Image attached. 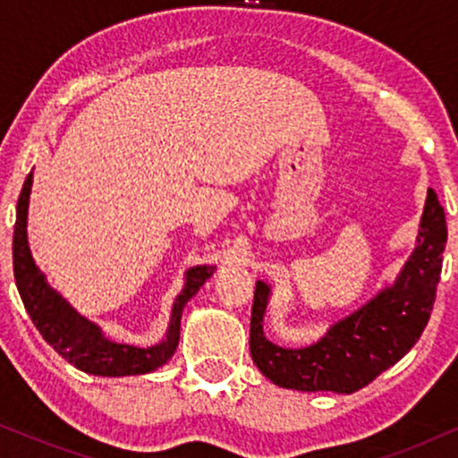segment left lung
<instances>
[{
    "instance_id": "1",
    "label": "left lung",
    "mask_w": 458,
    "mask_h": 458,
    "mask_svg": "<svg viewBox=\"0 0 458 458\" xmlns=\"http://www.w3.org/2000/svg\"><path fill=\"white\" fill-rule=\"evenodd\" d=\"M419 227L415 252L394 285L331 325L312 346L281 348L267 340L262 317L271 287L265 281H256L250 354L260 373L287 390L352 394L396 365L421 337L440 284L448 231L434 190L428 191Z\"/></svg>"
}]
</instances>
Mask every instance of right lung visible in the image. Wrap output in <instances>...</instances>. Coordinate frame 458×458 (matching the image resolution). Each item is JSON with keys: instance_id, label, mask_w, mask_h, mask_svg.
I'll use <instances>...</instances> for the list:
<instances>
[{"instance_id": "obj_1", "label": "right lung", "mask_w": 458, "mask_h": 458, "mask_svg": "<svg viewBox=\"0 0 458 458\" xmlns=\"http://www.w3.org/2000/svg\"><path fill=\"white\" fill-rule=\"evenodd\" d=\"M30 185H33V173L27 174L21 196H18L12 260H14L18 293H21L24 309L33 318L43 340L81 371L104 375V377L143 375L166 365V360L177 350L181 315H183L185 304L190 302V298L196 296V292L206 284V279L212 277L215 267L199 265L185 273L183 292L174 298L171 325H168L166 337L160 344L152 348H137L129 346V344L110 342L108 337H104L102 329L96 323L81 317L58 292L47 285L46 275L35 265L27 240Z\"/></svg>"}]
</instances>
